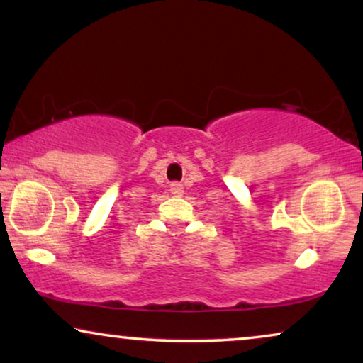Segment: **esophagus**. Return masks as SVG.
Instances as JSON below:
<instances>
[{
  "label": "esophagus",
  "mask_w": 363,
  "mask_h": 363,
  "mask_svg": "<svg viewBox=\"0 0 363 363\" xmlns=\"http://www.w3.org/2000/svg\"><path fill=\"white\" fill-rule=\"evenodd\" d=\"M170 190H172L173 195H178V196H182V195H183V185H182V183H178V182L172 183Z\"/></svg>",
  "instance_id": "1"
}]
</instances>
